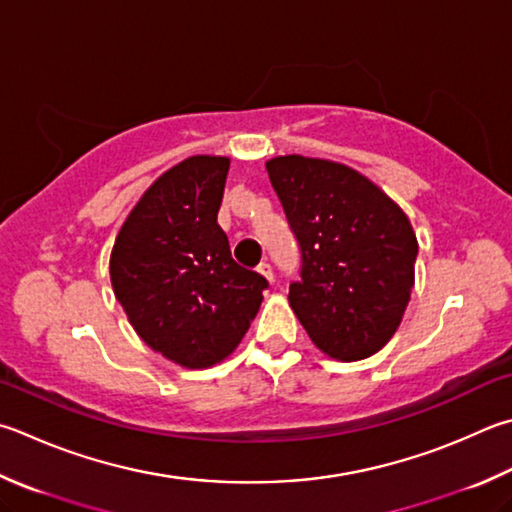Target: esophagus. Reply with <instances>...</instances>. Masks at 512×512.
<instances>
[{"label":"esophagus","instance_id":"esophagus-1","mask_svg":"<svg viewBox=\"0 0 512 512\" xmlns=\"http://www.w3.org/2000/svg\"><path fill=\"white\" fill-rule=\"evenodd\" d=\"M257 273L264 277V280H268V282H273V268H271V264H266V262H262L257 266Z\"/></svg>","mask_w":512,"mask_h":512}]
</instances>
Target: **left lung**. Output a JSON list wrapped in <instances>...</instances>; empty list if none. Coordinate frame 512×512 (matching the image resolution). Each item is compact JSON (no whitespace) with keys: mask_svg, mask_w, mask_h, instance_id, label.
<instances>
[{"mask_svg":"<svg viewBox=\"0 0 512 512\" xmlns=\"http://www.w3.org/2000/svg\"><path fill=\"white\" fill-rule=\"evenodd\" d=\"M300 244L288 302L327 356H374L394 336L414 288L418 241L410 219L367 176L336 161L288 154L266 161Z\"/></svg>","mask_w":512,"mask_h":512,"instance_id":"8db88e82","label":"left lung"}]
</instances>
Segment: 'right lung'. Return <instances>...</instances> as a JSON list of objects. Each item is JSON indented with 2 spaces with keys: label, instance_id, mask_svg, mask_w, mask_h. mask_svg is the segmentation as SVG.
I'll use <instances>...</instances> for the list:
<instances>
[{
  "label": "right lung",
  "instance_id": "1",
  "mask_svg": "<svg viewBox=\"0 0 512 512\" xmlns=\"http://www.w3.org/2000/svg\"><path fill=\"white\" fill-rule=\"evenodd\" d=\"M230 159L197 154L163 172L120 226L109 275L127 320L163 358L206 369L246 336L268 286L217 224Z\"/></svg>",
  "mask_w": 512,
  "mask_h": 512
}]
</instances>
